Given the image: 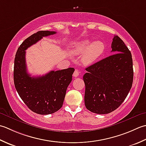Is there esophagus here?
<instances>
[{
    "label": "esophagus",
    "mask_w": 146,
    "mask_h": 146,
    "mask_svg": "<svg viewBox=\"0 0 146 146\" xmlns=\"http://www.w3.org/2000/svg\"><path fill=\"white\" fill-rule=\"evenodd\" d=\"M79 71H78V70H76L75 71H74V74H73V76H74V77H78V76H79Z\"/></svg>",
    "instance_id": "1"
}]
</instances>
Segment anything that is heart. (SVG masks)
<instances>
[{
  "label": "heart",
  "mask_w": 146,
  "mask_h": 146,
  "mask_svg": "<svg viewBox=\"0 0 146 146\" xmlns=\"http://www.w3.org/2000/svg\"><path fill=\"white\" fill-rule=\"evenodd\" d=\"M105 44L102 41L97 40L91 43L90 40H84L77 42L70 50L71 54L79 55L83 53L81 60L85 65H89L96 61L103 54Z\"/></svg>",
  "instance_id": "b5f03b06"
}]
</instances>
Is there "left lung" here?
I'll return each mask as SVG.
<instances>
[{
	"label": "left lung",
	"mask_w": 146,
	"mask_h": 146,
	"mask_svg": "<svg viewBox=\"0 0 146 146\" xmlns=\"http://www.w3.org/2000/svg\"><path fill=\"white\" fill-rule=\"evenodd\" d=\"M113 54L86 68L85 106L97 114H107L120 106L132 88L133 77L132 54L124 42L115 35Z\"/></svg>",
	"instance_id": "1"
}]
</instances>
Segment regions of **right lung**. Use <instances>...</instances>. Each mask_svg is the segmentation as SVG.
<instances>
[{"mask_svg":"<svg viewBox=\"0 0 146 146\" xmlns=\"http://www.w3.org/2000/svg\"><path fill=\"white\" fill-rule=\"evenodd\" d=\"M55 33L40 31L32 35L21 44L14 58V82L17 93L31 111L40 115L52 114L62 108L74 69L52 70L42 76L31 77L26 69L25 50L43 37Z\"/></svg>","mask_w":146,"mask_h":146,"instance_id":"1","label":"right lung"}]
</instances>
